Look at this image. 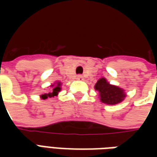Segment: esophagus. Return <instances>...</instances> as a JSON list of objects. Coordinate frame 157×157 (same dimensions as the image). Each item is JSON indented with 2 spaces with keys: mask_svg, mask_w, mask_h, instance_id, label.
<instances>
[{
  "mask_svg": "<svg viewBox=\"0 0 157 157\" xmlns=\"http://www.w3.org/2000/svg\"><path fill=\"white\" fill-rule=\"evenodd\" d=\"M76 79L78 80V81H82L83 80V76L82 75H78L76 76Z\"/></svg>",
  "mask_w": 157,
  "mask_h": 157,
  "instance_id": "obj_1",
  "label": "esophagus"
}]
</instances>
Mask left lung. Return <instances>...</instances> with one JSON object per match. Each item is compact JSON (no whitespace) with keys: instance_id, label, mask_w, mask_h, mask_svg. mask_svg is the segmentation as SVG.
Returning <instances> with one entry per match:
<instances>
[{"instance_id":"obj_1","label":"left lung","mask_w":157,"mask_h":157,"mask_svg":"<svg viewBox=\"0 0 157 157\" xmlns=\"http://www.w3.org/2000/svg\"><path fill=\"white\" fill-rule=\"evenodd\" d=\"M95 89L98 91L101 102L109 105H114L121 102L126 96L123 89L109 84L105 78L99 79L96 83Z\"/></svg>"}]
</instances>
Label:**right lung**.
<instances>
[{"label": "right lung", "instance_id": "add662e5", "mask_svg": "<svg viewBox=\"0 0 157 157\" xmlns=\"http://www.w3.org/2000/svg\"><path fill=\"white\" fill-rule=\"evenodd\" d=\"M60 86H61V83L59 82H57L56 83H55V84H53V85H51V91H50V92H46V93H44V94H42L40 97H41L42 99H47L48 98H53V97H55V96H57L58 95L59 92L61 90V88H60Z\"/></svg>", "mask_w": 157, "mask_h": 157}]
</instances>
